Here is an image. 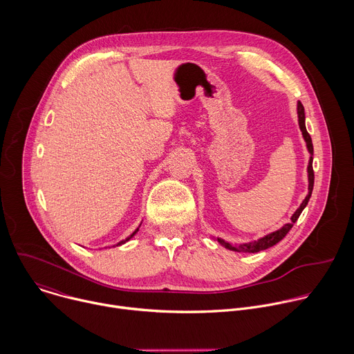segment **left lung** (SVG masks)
<instances>
[{
	"mask_svg": "<svg viewBox=\"0 0 354 354\" xmlns=\"http://www.w3.org/2000/svg\"><path fill=\"white\" fill-rule=\"evenodd\" d=\"M297 116H299V127H300V131L303 133V138L307 143V149L310 151V154L313 156L314 154V149H313V142H311V138L306 129V116H304V106L303 104L299 101L297 102ZM307 172H308V194L306 196V198L303 200V203L300 204V207L296 209V212L292 215V221L286 225H283L279 230L277 232H272L270 234H267V236L256 241V242H252V243H248V245H241V246H232L230 243L222 241V239H218V242L225 248V249H229V250H233V252H242V253H259L261 250H266V249H270L272 248L274 245H277L278 242H281L288 232L292 229L293 223L299 219L301 211L304 209V207L307 205L310 197H311V193H313V187H314V171H313V157H310V161H308V167H307Z\"/></svg>",
	"mask_w": 354,
	"mask_h": 354,
	"instance_id": "8db88e82",
	"label": "left lung"
}]
</instances>
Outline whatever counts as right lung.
<instances>
[{
	"instance_id": "1",
	"label": "right lung",
	"mask_w": 354,
	"mask_h": 354,
	"mask_svg": "<svg viewBox=\"0 0 354 354\" xmlns=\"http://www.w3.org/2000/svg\"><path fill=\"white\" fill-rule=\"evenodd\" d=\"M138 230H139V227H138V229H136V230H135V232H133V233H132V234H131V236H129V238H127V239H125V241H122V242H120V243H118V245H116V246H120V245H124V243H125V242H128V241H129V239H132V238H133V236H135V233H136V232H138Z\"/></svg>"
}]
</instances>
